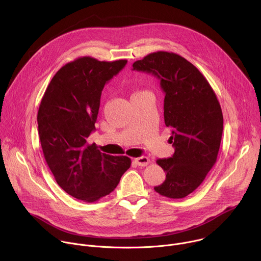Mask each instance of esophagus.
I'll list each match as a JSON object with an SVG mask.
<instances>
[{"mask_svg": "<svg viewBox=\"0 0 261 261\" xmlns=\"http://www.w3.org/2000/svg\"><path fill=\"white\" fill-rule=\"evenodd\" d=\"M136 162L137 165L139 166H146L148 163H150V159H148L147 157L145 156H141V157H138L134 160Z\"/></svg>", "mask_w": 261, "mask_h": 261, "instance_id": "esophagus-1", "label": "esophagus"}]
</instances>
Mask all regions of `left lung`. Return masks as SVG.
Masks as SVG:
<instances>
[{
    "mask_svg": "<svg viewBox=\"0 0 261 261\" xmlns=\"http://www.w3.org/2000/svg\"><path fill=\"white\" fill-rule=\"evenodd\" d=\"M132 70L160 81L164 122L172 129L169 141L174 154L157 160L166 178L154 189L168 198H184L199 187L217 161L223 132L220 103L200 71L176 54H150L136 61Z\"/></svg>",
    "mask_w": 261,
    "mask_h": 261,
    "instance_id": "8db88e82",
    "label": "left lung"
}]
</instances>
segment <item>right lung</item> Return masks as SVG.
I'll list each match as a JSON object with an SVG mask.
<instances>
[{
    "mask_svg": "<svg viewBox=\"0 0 261 261\" xmlns=\"http://www.w3.org/2000/svg\"><path fill=\"white\" fill-rule=\"evenodd\" d=\"M126 64L79 58L56 73L41 100L37 122L45 161L60 187L80 200L94 202L113 192L131 165L130 158L103 154L87 141L105 84Z\"/></svg>",
    "mask_w": 261,
    "mask_h": 261,
    "instance_id": "right-lung-1",
    "label": "right lung"
}]
</instances>
